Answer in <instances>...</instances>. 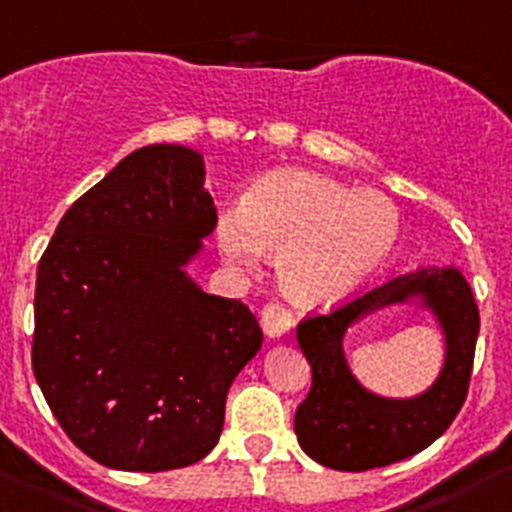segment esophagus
<instances>
[{"label":"esophagus","mask_w":512,"mask_h":512,"mask_svg":"<svg viewBox=\"0 0 512 512\" xmlns=\"http://www.w3.org/2000/svg\"><path fill=\"white\" fill-rule=\"evenodd\" d=\"M261 326H264V332L271 339H279L294 326V314L284 304H279V301H271V304L261 309Z\"/></svg>","instance_id":"1"}]
</instances>
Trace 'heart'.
Instances as JSON below:
<instances>
[{"label": "heart", "mask_w": 512, "mask_h": 512, "mask_svg": "<svg viewBox=\"0 0 512 512\" xmlns=\"http://www.w3.org/2000/svg\"><path fill=\"white\" fill-rule=\"evenodd\" d=\"M399 211L384 193L354 191L309 170H279L261 178L243 206L218 213L223 256L256 269L279 251L276 269L296 304H334L362 289L394 253Z\"/></svg>", "instance_id": "1"}]
</instances>
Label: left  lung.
Instances as JSON below:
<instances>
[{
  "label": "left lung",
  "instance_id": "1",
  "mask_svg": "<svg viewBox=\"0 0 512 512\" xmlns=\"http://www.w3.org/2000/svg\"><path fill=\"white\" fill-rule=\"evenodd\" d=\"M420 293L446 332V369L420 398H377L359 388L348 372L341 349L346 326L377 305ZM478 332V304L465 276L455 269L392 276L329 311L306 314L296 326L299 347L311 364V389L294 417L301 450L332 470L364 472L430 447L465 405Z\"/></svg>",
  "mask_w": 512,
  "mask_h": 512
}]
</instances>
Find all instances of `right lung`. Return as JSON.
Returning <instances> with one entry per match:
<instances>
[{"label":"right lung","instance_id":"obj_1","mask_svg":"<svg viewBox=\"0 0 512 512\" xmlns=\"http://www.w3.org/2000/svg\"><path fill=\"white\" fill-rule=\"evenodd\" d=\"M213 226L201 155L148 145L72 203L42 253L34 377L100 465L175 470L221 437L228 387L264 334L243 301L203 294L183 271Z\"/></svg>","mask_w":512,"mask_h":512}]
</instances>
